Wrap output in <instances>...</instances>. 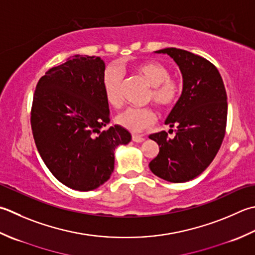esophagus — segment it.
I'll list each match as a JSON object with an SVG mask.
<instances>
[{
    "label": "esophagus",
    "instance_id": "1",
    "mask_svg": "<svg viewBox=\"0 0 255 255\" xmlns=\"http://www.w3.org/2000/svg\"><path fill=\"white\" fill-rule=\"evenodd\" d=\"M144 140V138L140 134H132V141L134 142H142Z\"/></svg>",
    "mask_w": 255,
    "mask_h": 255
}]
</instances>
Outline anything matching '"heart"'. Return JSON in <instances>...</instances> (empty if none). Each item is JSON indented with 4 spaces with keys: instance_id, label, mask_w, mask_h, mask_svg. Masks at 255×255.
Instances as JSON below:
<instances>
[{
    "instance_id": "obj_1",
    "label": "heart",
    "mask_w": 255,
    "mask_h": 255,
    "mask_svg": "<svg viewBox=\"0 0 255 255\" xmlns=\"http://www.w3.org/2000/svg\"><path fill=\"white\" fill-rule=\"evenodd\" d=\"M136 71L151 86L148 95L149 101H152L160 109H169L173 106L180 95V86L170 78V72L164 65L148 61L138 64ZM102 84L106 102L113 107L121 106L123 103L122 73L117 68L108 67L103 75ZM153 121L154 114L150 108L133 107L125 109L116 119L118 125L132 132L141 131L150 126Z\"/></svg>"
}]
</instances>
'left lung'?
I'll return each mask as SVG.
<instances>
[{"mask_svg": "<svg viewBox=\"0 0 255 255\" xmlns=\"http://www.w3.org/2000/svg\"><path fill=\"white\" fill-rule=\"evenodd\" d=\"M154 53L167 54L176 62L183 85L164 122L176 128V136L169 138L164 130L149 136L159 146L149 168L166 181L187 182L206 170L221 147L228 116L226 88L217 67L206 58L174 47Z\"/></svg>", "mask_w": 255, "mask_h": 255, "instance_id": "8db88e82", "label": "left lung"}]
</instances>
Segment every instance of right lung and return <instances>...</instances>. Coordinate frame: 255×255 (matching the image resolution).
<instances>
[{
	"mask_svg": "<svg viewBox=\"0 0 255 255\" xmlns=\"http://www.w3.org/2000/svg\"><path fill=\"white\" fill-rule=\"evenodd\" d=\"M101 57L75 55L39 79L31 114L37 150L53 176L78 191L97 189L111 178L115 149L131 140L111 122L103 92Z\"/></svg>",
	"mask_w": 255,
	"mask_h": 255,
	"instance_id": "add662e5",
	"label": "right lung"
}]
</instances>
